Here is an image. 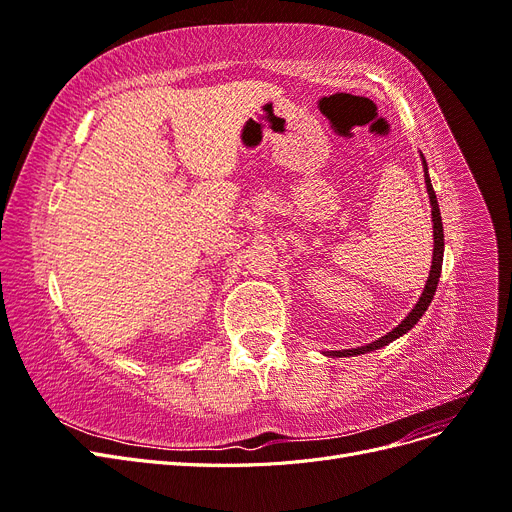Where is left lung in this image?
<instances>
[{"instance_id":"obj_1","label":"left lung","mask_w":512,"mask_h":512,"mask_svg":"<svg viewBox=\"0 0 512 512\" xmlns=\"http://www.w3.org/2000/svg\"><path fill=\"white\" fill-rule=\"evenodd\" d=\"M423 166H425V183H427V192H429V200H431V215H433V260H431V271H429V280L425 284V290L421 294V299H418V303L414 305L412 312L406 316V320L397 324V327L386 333L384 337L376 339V342H371L367 346H361V348H352V350H335L331 352V356H354V354H365V352H371V350H378L386 344L395 342L397 337H401L404 333H408L414 324L418 322V318H421L427 307L433 299V294H436V288H438V282H440V273H442V258H444V228H442V218H440V207H438V198H436V192H433V185H431V179L427 175V162L423 160Z\"/></svg>"}]
</instances>
